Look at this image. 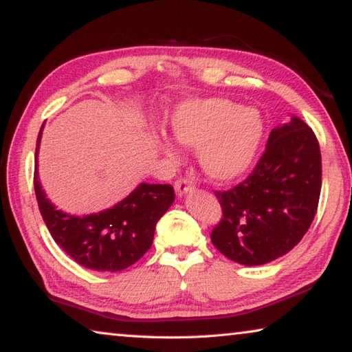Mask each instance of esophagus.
I'll use <instances>...</instances> for the list:
<instances>
[{
  "mask_svg": "<svg viewBox=\"0 0 352 352\" xmlns=\"http://www.w3.org/2000/svg\"><path fill=\"white\" fill-rule=\"evenodd\" d=\"M192 189H194V186L190 184L188 178H178V180L175 182V192L178 197H183L184 194L192 192Z\"/></svg>",
  "mask_w": 352,
  "mask_h": 352,
  "instance_id": "34e87169",
  "label": "esophagus"
}]
</instances>
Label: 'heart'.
<instances>
[{"label": "heart", "mask_w": 352, "mask_h": 352, "mask_svg": "<svg viewBox=\"0 0 352 352\" xmlns=\"http://www.w3.org/2000/svg\"><path fill=\"white\" fill-rule=\"evenodd\" d=\"M174 140L197 148L204 174L217 183L234 182L252 169L264 140L261 113L230 99H189L178 104L169 119ZM155 146L172 162L180 152L168 136L155 133Z\"/></svg>", "instance_id": "heart-1"}]
</instances>
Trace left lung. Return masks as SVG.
I'll return each mask as SVG.
<instances>
[{
  "instance_id": "8db88e82",
  "label": "left lung",
  "mask_w": 352,
  "mask_h": 352,
  "mask_svg": "<svg viewBox=\"0 0 352 352\" xmlns=\"http://www.w3.org/2000/svg\"><path fill=\"white\" fill-rule=\"evenodd\" d=\"M321 190V153L300 118L273 129L265 152L245 180L216 190L222 220L211 241L226 258L262 265L294 248L315 217Z\"/></svg>"
}]
</instances>
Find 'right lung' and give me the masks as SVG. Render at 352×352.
<instances>
[{"label":"right lung","mask_w":352,"mask_h":352,"mask_svg":"<svg viewBox=\"0 0 352 352\" xmlns=\"http://www.w3.org/2000/svg\"><path fill=\"white\" fill-rule=\"evenodd\" d=\"M41 130L35 157L38 155ZM35 197L52 239L87 269L119 272L135 264L152 247L157 222L174 204L175 192L170 184L141 183L132 194L118 205L98 214L69 216L46 199L34 172Z\"/></svg>","instance_id":"add662e5"}]
</instances>
